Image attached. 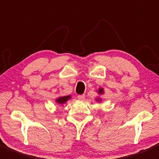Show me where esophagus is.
I'll use <instances>...</instances> for the list:
<instances>
[{
    "instance_id": "esophagus-1",
    "label": "esophagus",
    "mask_w": 159,
    "mask_h": 159,
    "mask_svg": "<svg viewBox=\"0 0 159 159\" xmlns=\"http://www.w3.org/2000/svg\"><path fill=\"white\" fill-rule=\"evenodd\" d=\"M84 98H85V95H84V94H79V95H78V99L79 101L84 100Z\"/></svg>"
}]
</instances>
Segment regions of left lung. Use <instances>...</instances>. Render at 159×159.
<instances>
[{
	"label": "left lung",
	"instance_id": "1",
	"mask_svg": "<svg viewBox=\"0 0 159 159\" xmlns=\"http://www.w3.org/2000/svg\"><path fill=\"white\" fill-rule=\"evenodd\" d=\"M98 92L100 93V94H102V93H103V90H102V89H99Z\"/></svg>",
	"mask_w": 159,
	"mask_h": 159
}]
</instances>
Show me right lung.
Instances as JSON below:
<instances>
[{
	"mask_svg": "<svg viewBox=\"0 0 159 159\" xmlns=\"http://www.w3.org/2000/svg\"><path fill=\"white\" fill-rule=\"evenodd\" d=\"M70 96L68 95V96H65V97H61V98H59L58 99H57V101L56 102H57V103L59 104H64L65 103V102H67V101L68 100V99L70 98Z\"/></svg>",
	"mask_w": 159,
	"mask_h": 159,
	"instance_id": "obj_1",
	"label": "right lung"
}]
</instances>
